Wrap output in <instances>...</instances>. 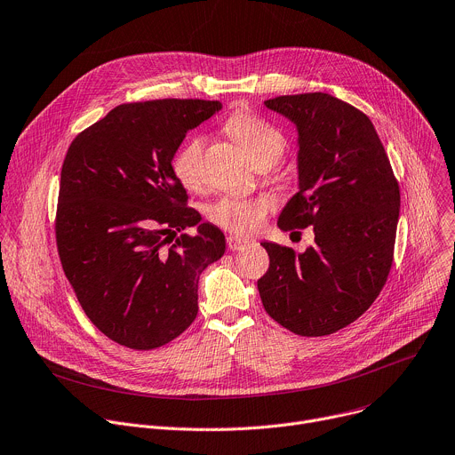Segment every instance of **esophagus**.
<instances>
[{
	"label": "esophagus",
	"instance_id": "esophagus-1",
	"mask_svg": "<svg viewBox=\"0 0 455 455\" xmlns=\"http://www.w3.org/2000/svg\"><path fill=\"white\" fill-rule=\"evenodd\" d=\"M227 244H228V249H230L232 252H235V251L244 249V246L249 244V241L243 239V237H237V235H228V237H227Z\"/></svg>",
	"mask_w": 455,
	"mask_h": 455
}]
</instances>
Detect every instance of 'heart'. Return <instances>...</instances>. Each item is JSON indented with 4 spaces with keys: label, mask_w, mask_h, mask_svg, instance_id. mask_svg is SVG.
Listing matches in <instances>:
<instances>
[{
    "label": "heart",
    "mask_w": 455,
    "mask_h": 455,
    "mask_svg": "<svg viewBox=\"0 0 455 455\" xmlns=\"http://www.w3.org/2000/svg\"><path fill=\"white\" fill-rule=\"evenodd\" d=\"M223 131L256 164L263 161L275 163L286 147V140L277 127L246 110L230 114L223 123ZM203 150L204 138L194 134L185 140L172 159V171L178 181L188 190H197L203 183ZM267 211L268 201L265 197L223 196L206 206V216L225 230L235 234H251L261 227Z\"/></svg>",
    "instance_id": "heart-1"
}]
</instances>
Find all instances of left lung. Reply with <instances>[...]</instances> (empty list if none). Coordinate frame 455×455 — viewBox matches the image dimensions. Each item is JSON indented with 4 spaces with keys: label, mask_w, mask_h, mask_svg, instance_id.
<instances>
[{
    "label": "left lung",
    "mask_w": 455,
    "mask_h": 455,
    "mask_svg": "<svg viewBox=\"0 0 455 455\" xmlns=\"http://www.w3.org/2000/svg\"><path fill=\"white\" fill-rule=\"evenodd\" d=\"M265 107L298 131V187L277 227H312L301 254L261 243L270 258L258 291L291 332L328 336L355 321L387 283L399 220V185L366 114L324 92L279 96Z\"/></svg>",
    "instance_id": "8db88e82"
}]
</instances>
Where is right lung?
I'll use <instances>...</instances> for the list:
<instances>
[{"label": "right lung", "instance_id": "right-lung-1", "mask_svg": "<svg viewBox=\"0 0 455 455\" xmlns=\"http://www.w3.org/2000/svg\"><path fill=\"white\" fill-rule=\"evenodd\" d=\"M221 107L119 105L68 147L56 216L60 259L81 308L123 347L152 350L183 334L197 315L201 272L225 254L223 232L187 206L172 171L187 132ZM190 226L196 235H177Z\"/></svg>", "mask_w": 455, "mask_h": 455}]
</instances>
